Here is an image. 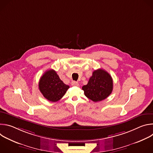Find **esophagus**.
Returning a JSON list of instances; mask_svg holds the SVG:
<instances>
[{"label": "esophagus", "mask_w": 153, "mask_h": 153, "mask_svg": "<svg viewBox=\"0 0 153 153\" xmlns=\"http://www.w3.org/2000/svg\"><path fill=\"white\" fill-rule=\"evenodd\" d=\"M71 85H73V86H78L79 83L77 82H76V81H73L71 82Z\"/></svg>", "instance_id": "obj_1"}]
</instances>
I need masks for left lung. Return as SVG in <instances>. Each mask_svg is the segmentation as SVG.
Listing matches in <instances>:
<instances>
[{"label": "left lung", "instance_id": "8db88e82", "mask_svg": "<svg viewBox=\"0 0 153 153\" xmlns=\"http://www.w3.org/2000/svg\"><path fill=\"white\" fill-rule=\"evenodd\" d=\"M113 88L111 76L102 69L94 71L88 83L82 86L85 96L94 102L107 98L112 93Z\"/></svg>", "mask_w": 153, "mask_h": 153}]
</instances>
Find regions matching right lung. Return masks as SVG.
I'll list each match as a JSON object with an SVG mask.
<instances>
[{
  "label": "right lung",
  "instance_id": "right-lung-1",
  "mask_svg": "<svg viewBox=\"0 0 153 153\" xmlns=\"http://www.w3.org/2000/svg\"><path fill=\"white\" fill-rule=\"evenodd\" d=\"M70 88L59 78L54 70L47 71L40 77L39 88L45 99L52 102L59 100Z\"/></svg>",
  "mask_w": 153,
  "mask_h": 153
}]
</instances>
